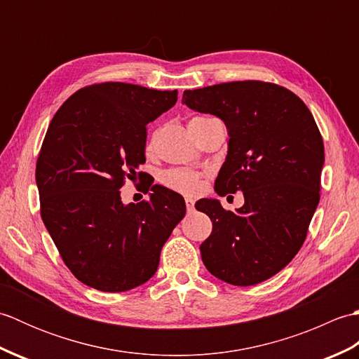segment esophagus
<instances>
[{
  "instance_id": "1",
  "label": "esophagus",
  "mask_w": 359,
  "mask_h": 359,
  "mask_svg": "<svg viewBox=\"0 0 359 359\" xmlns=\"http://www.w3.org/2000/svg\"><path fill=\"white\" fill-rule=\"evenodd\" d=\"M185 203H187V210L188 211H193L194 210V201L193 199H189V197H187Z\"/></svg>"
}]
</instances>
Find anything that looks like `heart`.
<instances>
[{
    "label": "heart",
    "mask_w": 359,
    "mask_h": 359,
    "mask_svg": "<svg viewBox=\"0 0 359 359\" xmlns=\"http://www.w3.org/2000/svg\"><path fill=\"white\" fill-rule=\"evenodd\" d=\"M210 120H215V118L207 117V116H196L189 120V126L201 125ZM201 179H202L201 172L187 170V168H171V170H166L162 174V177H160V180H162V184L166 188L174 189V191L182 193V194H188V196H194L199 193Z\"/></svg>",
    "instance_id": "obj_1"
}]
</instances>
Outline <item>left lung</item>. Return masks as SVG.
<instances>
[{
	"label": "left lung",
	"instance_id": "8db88e82",
	"mask_svg": "<svg viewBox=\"0 0 359 359\" xmlns=\"http://www.w3.org/2000/svg\"><path fill=\"white\" fill-rule=\"evenodd\" d=\"M182 103L224 120L230 140L215 189L245 199L234 212L216 199L196 203L212 222L202 261L228 284H259L290 264L307 238L321 189V133L306 103L274 83H220L185 90Z\"/></svg>",
	"mask_w": 359,
	"mask_h": 359
}]
</instances>
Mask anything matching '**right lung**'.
Wrapping results in <instances>:
<instances>
[{"mask_svg":"<svg viewBox=\"0 0 359 359\" xmlns=\"http://www.w3.org/2000/svg\"><path fill=\"white\" fill-rule=\"evenodd\" d=\"M175 102L177 90L106 81L79 89L53 116L35 170L40 211L83 284L118 293L157 271L163 243L187 212L184 197L149 182V201L123 205L118 189L125 179L144 177L147 125Z\"/></svg>","mask_w":359,"mask_h":359,"instance_id":"1","label":"right lung"}]
</instances>
